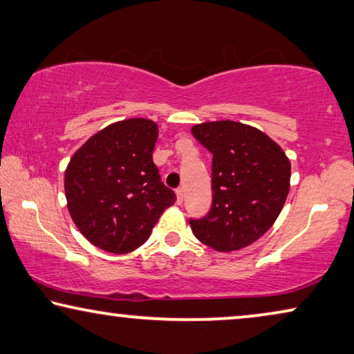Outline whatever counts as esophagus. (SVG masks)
<instances>
[{
	"label": "esophagus",
	"instance_id": "esophagus-1",
	"mask_svg": "<svg viewBox=\"0 0 354 354\" xmlns=\"http://www.w3.org/2000/svg\"><path fill=\"white\" fill-rule=\"evenodd\" d=\"M176 194H177V204H182L183 203V198H185V194H183V189L182 188H177L176 189Z\"/></svg>",
	"mask_w": 354,
	"mask_h": 354
}]
</instances>
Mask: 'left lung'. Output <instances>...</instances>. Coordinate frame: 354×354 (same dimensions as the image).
<instances>
[{"mask_svg":"<svg viewBox=\"0 0 354 354\" xmlns=\"http://www.w3.org/2000/svg\"><path fill=\"white\" fill-rule=\"evenodd\" d=\"M192 134L212 153V206L203 218H189L193 234L218 252L248 248L283 211L289 158L265 132L243 122H203Z\"/></svg>","mask_w":354,"mask_h":354,"instance_id":"8db88e82","label":"left lung"}]
</instances>
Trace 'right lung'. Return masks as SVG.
Segmentation results:
<instances>
[{"label": "right lung", "instance_id": "right-lung-1", "mask_svg": "<svg viewBox=\"0 0 354 354\" xmlns=\"http://www.w3.org/2000/svg\"><path fill=\"white\" fill-rule=\"evenodd\" d=\"M158 124L131 118L86 140L65 171L66 207L91 244L111 254L142 245L176 203L153 162Z\"/></svg>", "mask_w": 354, "mask_h": 354}]
</instances>
